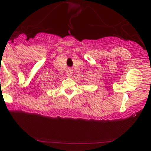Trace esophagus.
<instances>
[{"mask_svg": "<svg viewBox=\"0 0 151 151\" xmlns=\"http://www.w3.org/2000/svg\"><path fill=\"white\" fill-rule=\"evenodd\" d=\"M72 75H73V70L68 69L67 71V76L68 77H71Z\"/></svg>", "mask_w": 151, "mask_h": 151, "instance_id": "1", "label": "esophagus"}]
</instances>
